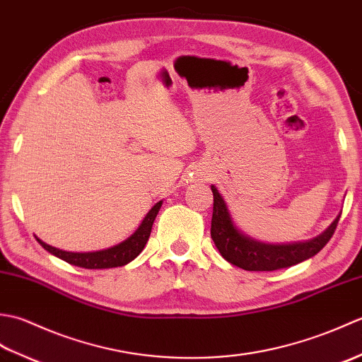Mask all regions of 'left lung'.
Masks as SVG:
<instances>
[{
	"label": "left lung",
	"mask_w": 362,
	"mask_h": 362,
	"mask_svg": "<svg viewBox=\"0 0 362 362\" xmlns=\"http://www.w3.org/2000/svg\"><path fill=\"white\" fill-rule=\"evenodd\" d=\"M213 191V218H211V240L219 253L228 263L244 269V271H276L302 263L316 255L333 236L341 214L328 226L325 232L308 241L269 244L253 240L241 232L233 222L228 206L218 188L211 185Z\"/></svg>",
	"instance_id": "obj_1"
}]
</instances>
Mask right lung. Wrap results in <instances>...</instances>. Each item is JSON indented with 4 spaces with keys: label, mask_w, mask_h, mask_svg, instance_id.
<instances>
[{
    "label": "right lung",
    "mask_w": 362,
    "mask_h": 362,
    "mask_svg": "<svg viewBox=\"0 0 362 362\" xmlns=\"http://www.w3.org/2000/svg\"><path fill=\"white\" fill-rule=\"evenodd\" d=\"M161 204H163V201H160L152 206L149 213L146 214L144 219L141 221V224L138 226V228L127 238V240L109 249L96 250V252H66L62 249L52 247V245L43 243L40 238L37 236L35 240L40 243V245L45 250H48L54 257L64 259L73 266L86 267V269H110V267L126 266L127 263H130V261L140 255L141 250L144 249V245L151 236L152 224L157 218Z\"/></svg>",
    "instance_id": "obj_1"
}]
</instances>
